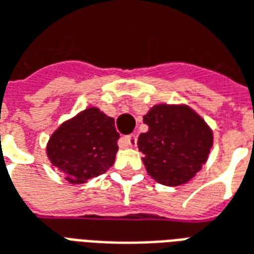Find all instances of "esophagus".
<instances>
[{
    "instance_id": "esophagus-1",
    "label": "esophagus",
    "mask_w": 254,
    "mask_h": 254,
    "mask_svg": "<svg viewBox=\"0 0 254 254\" xmlns=\"http://www.w3.org/2000/svg\"><path fill=\"white\" fill-rule=\"evenodd\" d=\"M122 143H124V145H127V146H135L136 145V136L135 135H127V136H123L122 139Z\"/></svg>"
}]
</instances>
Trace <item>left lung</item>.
<instances>
[{"label":"left lung","instance_id":"1","mask_svg":"<svg viewBox=\"0 0 254 254\" xmlns=\"http://www.w3.org/2000/svg\"><path fill=\"white\" fill-rule=\"evenodd\" d=\"M149 126L138 138L147 174L164 186L193 179L213 146V131L186 104H157L143 116Z\"/></svg>","mask_w":254,"mask_h":254}]
</instances>
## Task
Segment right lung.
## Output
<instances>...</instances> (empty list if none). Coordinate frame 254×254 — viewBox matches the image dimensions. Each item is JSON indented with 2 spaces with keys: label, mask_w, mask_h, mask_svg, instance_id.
I'll list each match as a JSON object with an SVG mask.
<instances>
[{
  "label": "right lung",
  "mask_w": 254,
  "mask_h": 254,
  "mask_svg": "<svg viewBox=\"0 0 254 254\" xmlns=\"http://www.w3.org/2000/svg\"><path fill=\"white\" fill-rule=\"evenodd\" d=\"M115 120L90 107L61 123L50 135L46 154L72 185H82L107 172L118 153Z\"/></svg>",
  "instance_id": "add662e5"
}]
</instances>
